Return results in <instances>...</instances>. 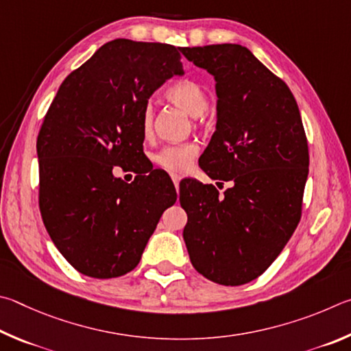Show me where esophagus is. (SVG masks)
Wrapping results in <instances>:
<instances>
[{
  "label": "esophagus",
  "mask_w": 351,
  "mask_h": 351,
  "mask_svg": "<svg viewBox=\"0 0 351 351\" xmlns=\"http://www.w3.org/2000/svg\"><path fill=\"white\" fill-rule=\"evenodd\" d=\"M171 179H172V182H174V186H176V189H179V182H180V177L177 176V174H172V176H171Z\"/></svg>",
  "instance_id": "obj_1"
}]
</instances>
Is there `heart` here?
I'll return each instance as SVG.
<instances>
[{
	"label": "heart",
	"instance_id": "b5f03b06",
	"mask_svg": "<svg viewBox=\"0 0 351 351\" xmlns=\"http://www.w3.org/2000/svg\"><path fill=\"white\" fill-rule=\"evenodd\" d=\"M166 98L172 101L177 106L186 110L189 115L200 117L206 112L208 109V95L204 86L200 83L194 82V80H180L171 84L165 92ZM152 120H154V110L147 104L145 106L143 112H141L140 119V128L143 137L149 138L152 134ZM197 146L193 143H180V145H168L162 147L152 156V162L156 163L158 168L169 172H185L193 165L195 156H197Z\"/></svg>",
	"mask_w": 351,
	"mask_h": 351
}]
</instances>
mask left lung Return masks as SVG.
<instances>
[{
	"instance_id": "8db88e82",
	"label": "left lung",
	"mask_w": 351,
	"mask_h": 351,
	"mask_svg": "<svg viewBox=\"0 0 351 351\" xmlns=\"http://www.w3.org/2000/svg\"><path fill=\"white\" fill-rule=\"evenodd\" d=\"M216 80V132L199 158L214 185L180 183L183 230L197 271L220 285H243L265 271L299 223L308 145L291 90L241 45L180 47Z\"/></svg>"
}]
</instances>
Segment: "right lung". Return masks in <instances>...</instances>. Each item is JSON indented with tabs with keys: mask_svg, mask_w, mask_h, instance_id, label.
Returning <instances> with one entry per match:
<instances>
[{
	"mask_svg": "<svg viewBox=\"0 0 351 351\" xmlns=\"http://www.w3.org/2000/svg\"><path fill=\"white\" fill-rule=\"evenodd\" d=\"M180 47L119 38L66 77L36 140L40 211L55 247L82 274L119 278L138 265L177 193L147 166L140 119L166 80L183 75ZM115 165L138 174L126 184Z\"/></svg>",
	"mask_w": 351,
	"mask_h": 351,
	"instance_id": "add662e5",
	"label": "right lung"
}]
</instances>
